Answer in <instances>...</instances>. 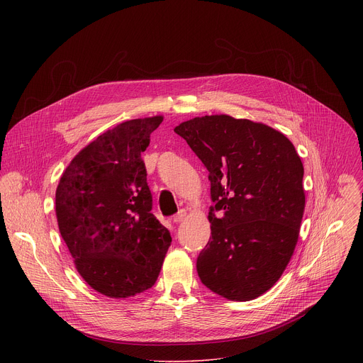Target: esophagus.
Instances as JSON below:
<instances>
[{"mask_svg":"<svg viewBox=\"0 0 363 363\" xmlns=\"http://www.w3.org/2000/svg\"><path fill=\"white\" fill-rule=\"evenodd\" d=\"M185 216H186V213H185L184 210H181V211H178V214H175V216H174L172 221H174L175 224H178V223H182V221L185 220Z\"/></svg>","mask_w":363,"mask_h":363,"instance_id":"1","label":"esophagus"}]
</instances>
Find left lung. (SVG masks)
Returning <instances> with one entry per match:
<instances>
[{"label":"left lung","instance_id":"8db88e82","mask_svg":"<svg viewBox=\"0 0 363 363\" xmlns=\"http://www.w3.org/2000/svg\"><path fill=\"white\" fill-rule=\"evenodd\" d=\"M211 182V237L196 258L203 286L235 301L270 290L287 267L304 213L303 164L279 130L227 115L177 126Z\"/></svg>","mask_w":363,"mask_h":363}]
</instances>
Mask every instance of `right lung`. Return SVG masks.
I'll return each instance as SVG.
<instances>
[{"label":"right lung","mask_w":363,"mask_h":363,"mask_svg":"<svg viewBox=\"0 0 363 363\" xmlns=\"http://www.w3.org/2000/svg\"><path fill=\"white\" fill-rule=\"evenodd\" d=\"M162 116L133 119L83 147L56 191L60 234L84 281L108 297L125 298L157 281L171 245L152 211L140 158Z\"/></svg>","instance_id":"obj_1"}]
</instances>
